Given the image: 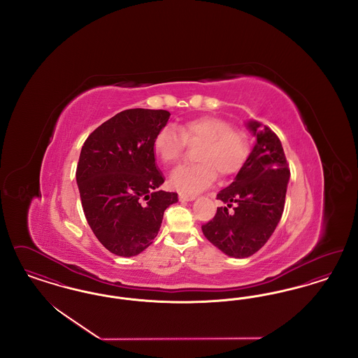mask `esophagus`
<instances>
[{"mask_svg": "<svg viewBox=\"0 0 358 358\" xmlns=\"http://www.w3.org/2000/svg\"><path fill=\"white\" fill-rule=\"evenodd\" d=\"M194 199H196V196H193V194L180 193V200H181V201H193Z\"/></svg>", "mask_w": 358, "mask_h": 358, "instance_id": "esophagus-1", "label": "esophagus"}]
</instances>
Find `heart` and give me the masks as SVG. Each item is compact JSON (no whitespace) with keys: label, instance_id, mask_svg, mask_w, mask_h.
<instances>
[{"label":"heart","instance_id":"b5f03b06","mask_svg":"<svg viewBox=\"0 0 358 358\" xmlns=\"http://www.w3.org/2000/svg\"><path fill=\"white\" fill-rule=\"evenodd\" d=\"M187 145H199L194 152L197 164L180 166L171 176V187L185 193L210 187L217 174L222 178L236 174L250 153L244 131L235 129L229 120L204 115L181 123L178 131L171 126L159 129L153 139L154 154L164 165L171 166L181 159Z\"/></svg>","mask_w":358,"mask_h":358}]
</instances>
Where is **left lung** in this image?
<instances>
[{"mask_svg":"<svg viewBox=\"0 0 358 358\" xmlns=\"http://www.w3.org/2000/svg\"><path fill=\"white\" fill-rule=\"evenodd\" d=\"M256 145L235 181L217 193L227 206L203 224L205 238L224 254L248 257L273 235L282 217L289 168L280 139L268 126L250 122Z\"/></svg>","mask_w":358,"mask_h":358,"instance_id":"1","label":"left lung"}]
</instances>
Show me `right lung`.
Masks as SVG:
<instances>
[{"instance_id":"right-lung-1","label":"right lung","mask_w":358,"mask_h":358,"mask_svg":"<svg viewBox=\"0 0 358 358\" xmlns=\"http://www.w3.org/2000/svg\"><path fill=\"white\" fill-rule=\"evenodd\" d=\"M171 117L166 110L130 108L106 120L85 139L76 182L85 219L110 252L136 256L157 236L164 212L178 201L158 190L153 139Z\"/></svg>"}]
</instances>
